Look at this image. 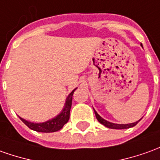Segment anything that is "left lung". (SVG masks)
<instances>
[{
  "mask_svg": "<svg viewBox=\"0 0 160 160\" xmlns=\"http://www.w3.org/2000/svg\"><path fill=\"white\" fill-rule=\"evenodd\" d=\"M94 112H95V115H96V118H97V119L98 120L99 123H101V124H103L104 126H106V127H108V128H111V129H128V128H131V127H133V126H135V125L139 122V120H138V121L135 122V123H132V124H113V123L108 122V121H106V120H104L103 118H102L98 114V112H96L95 110H94Z\"/></svg>",
  "mask_w": 160,
  "mask_h": 160,
  "instance_id": "obj_1",
  "label": "left lung"
}]
</instances>
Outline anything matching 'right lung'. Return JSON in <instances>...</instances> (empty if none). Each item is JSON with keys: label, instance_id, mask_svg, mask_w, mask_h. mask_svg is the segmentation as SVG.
Wrapping results in <instances>:
<instances>
[{"label": "right lung", "instance_id": "add662e5", "mask_svg": "<svg viewBox=\"0 0 160 160\" xmlns=\"http://www.w3.org/2000/svg\"><path fill=\"white\" fill-rule=\"evenodd\" d=\"M76 91V89L72 91V92L68 96V98L66 99L65 106L62 109V112L57 115L56 118H54L52 119L48 120L44 123H40V124H36V123H31L28 122L27 120L23 119L22 118H20L21 120L22 121L24 124L27 125L28 128L31 130H34L36 132H57L59 130H61L63 125L69 121V112H70V108H71V103H72V96H73L74 91Z\"/></svg>", "mask_w": 160, "mask_h": 160}]
</instances>
